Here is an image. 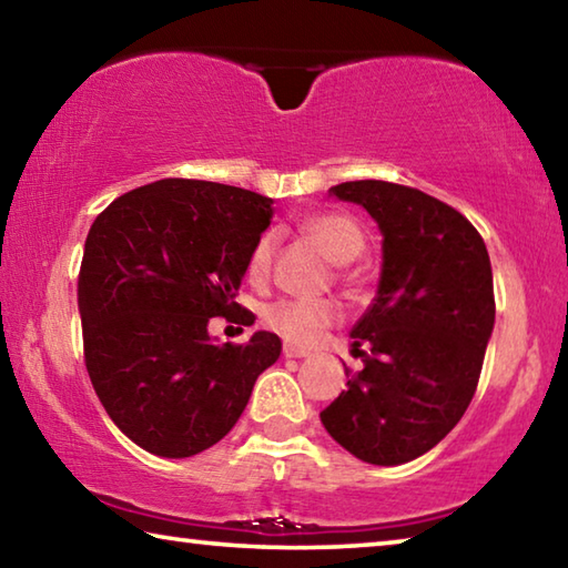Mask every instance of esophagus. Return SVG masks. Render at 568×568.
Listing matches in <instances>:
<instances>
[{
  "label": "esophagus",
  "mask_w": 568,
  "mask_h": 568,
  "mask_svg": "<svg viewBox=\"0 0 568 568\" xmlns=\"http://www.w3.org/2000/svg\"><path fill=\"white\" fill-rule=\"evenodd\" d=\"M283 355H285V358H305L307 351L305 348H297V345H293V343H285L283 345Z\"/></svg>",
  "instance_id": "obj_1"
}]
</instances>
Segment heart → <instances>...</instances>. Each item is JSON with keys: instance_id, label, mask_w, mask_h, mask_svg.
Wrapping results in <instances>:
<instances>
[{"instance_id": "b5f03b06", "label": "heart", "mask_w": 568, "mask_h": 568, "mask_svg": "<svg viewBox=\"0 0 568 568\" xmlns=\"http://www.w3.org/2000/svg\"><path fill=\"white\" fill-rule=\"evenodd\" d=\"M297 230L311 240L335 265L353 263L363 253L365 235L353 217L341 213H315L303 217ZM275 235L263 233L250 247L245 261V275L250 283L261 285L267 281L273 267ZM341 321V307L333 301H277L265 307V328L281 335L287 343L311 345Z\"/></svg>"}]
</instances>
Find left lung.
Here are the masks:
<instances>
[{
  "mask_svg": "<svg viewBox=\"0 0 568 568\" xmlns=\"http://www.w3.org/2000/svg\"><path fill=\"white\" fill-rule=\"evenodd\" d=\"M328 192L376 220L383 267L351 331L363 371L321 420L365 464H408L444 440L474 398L496 318L491 261L458 210L416 187L355 180Z\"/></svg>",
  "mask_w": 568,
  "mask_h": 568,
  "instance_id": "left-lung-1",
  "label": "left lung"
}]
</instances>
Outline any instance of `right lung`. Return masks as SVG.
Wrapping results in <instances>:
<instances>
[{
  "mask_svg": "<svg viewBox=\"0 0 568 568\" xmlns=\"http://www.w3.org/2000/svg\"><path fill=\"white\" fill-rule=\"evenodd\" d=\"M273 200L168 178L120 195L90 227L77 281L84 365L124 436L165 458L215 446L245 410L281 338L213 345L210 318L253 325L235 303Z\"/></svg>",
  "mask_w": 568,
  "mask_h": 568,
  "instance_id": "right-lung-1",
  "label": "right lung"
}]
</instances>
